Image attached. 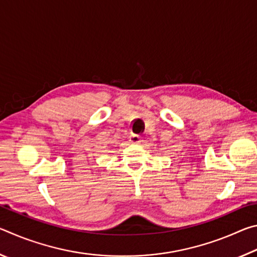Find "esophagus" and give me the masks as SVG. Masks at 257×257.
<instances>
[{
    "mask_svg": "<svg viewBox=\"0 0 257 257\" xmlns=\"http://www.w3.org/2000/svg\"><path fill=\"white\" fill-rule=\"evenodd\" d=\"M143 141L142 136H139V135H135V134H132L129 136V142L132 143V144H141Z\"/></svg>",
    "mask_w": 257,
    "mask_h": 257,
    "instance_id": "1",
    "label": "esophagus"
}]
</instances>
